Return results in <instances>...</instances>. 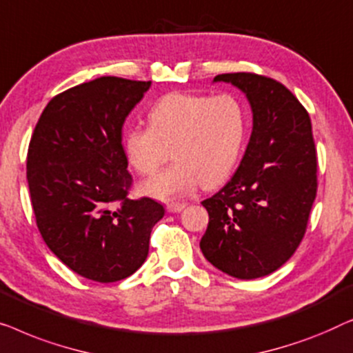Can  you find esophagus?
<instances>
[{
  "label": "esophagus",
  "mask_w": 353,
  "mask_h": 353,
  "mask_svg": "<svg viewBox=\"0 0 353 353\" xmlns=\"http://www.w3.org/2000/svg\"><path fill=\"white\" fill-rule=\"evenodd\" d=\"M185 206H187V203H168L166 208L170 212H181Z\"/></svg>",
  "instance_id": "34e87169"
}]
</instances>
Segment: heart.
I'll use <instances>...</instances> for the list:
<instances>
[{"instance_id": "1", "label": "heart", "mask_w": 353, "mask_h": 353, "mask_svg": "<svg viewBox=\"0 0 353 353\" xmlns=\"http://www.w3.org/2000/svg\"><path fill=\"white\" fill-rule=\"evenodd\" d=\"M148 125L125 131L129 165L152 176L170 160L165 172L141 185L143 195L158 200L185 196L203 183L214 187L232 174L245 147L248 112L233 94L170 92L148 112Z\"/></svg>"}]
</instances>
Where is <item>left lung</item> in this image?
I'll return each mask as SVG.
<instances>
[{"mask_svg":"<svg viewBox=\"0 0 353 353\" xmlns=\"http://www.w3.org/2000/svg\"><path fill=\"white\" fill-rule=\"evenodd\" d=\"M246 94L252 132L224 187L201 201L210 224L203 254L225 274L252 280L275 272L305 235L316 196V148L310 117L276 79L240 72L217 75Z\"/></svg>","mask_w":353,"mask_h":353,"instance_id":"8db88e82","label":"left lung"}]
</instances>
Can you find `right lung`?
Segmentation results:
<instances>
[{
	"label": "right lung",
	"mask_w": 353,
	"mask_h": 353,
	"mask_svg": "<svg viewBox=\"0 0 353 353\" xmlns=\"http://www.w3.org/2000/svg\"><path fill=\"white\" fill-rule=\"evenodd\" d=\"M150 81L101 77L54 96L30 139L27 181L37 227L68 269L120 281L147 259L165 208L129 198L123 123Z\"/></svg>",
	"instance_id": "1"
}]
</instances>
